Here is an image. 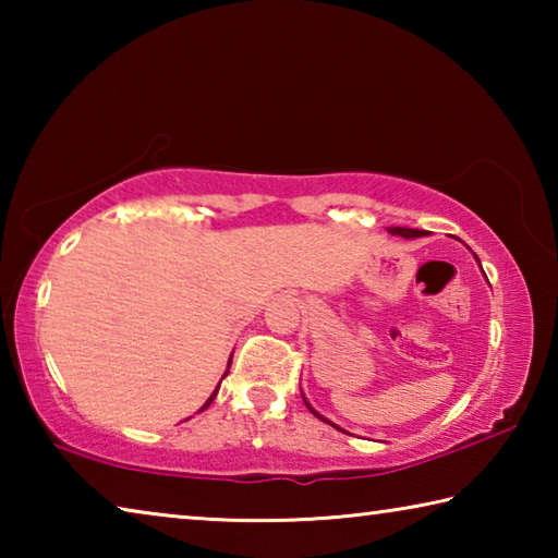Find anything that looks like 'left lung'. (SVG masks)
Returning a JSON list of instances; mask_svg holds the SVG:
<instances>
[{
  "label": "left lung",
  "instance_id": "1",
  "mask_svg": "<svg viewBox=\"0 0 558 558\" xmlns=\"http://www.w3.org/2000/svg\"><path fill=\"white\" fill-rule=\"evenodd\" d=\"M391 233H393V235H403V239H418V235H423V231H415V229H391ZM305 405H307L310 411H313V405H310L307 401H305ZM313 413L317 415V418H323V415H319L317 411H313ZM323 421L329 423L327 418H323ZM335 428H337V426H335Z\"/></svg>",
  "mask_w": 558,
  "mask_h": 558
}]
</instances>
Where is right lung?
Instances as JSON below:
<instances>
[{"label":"right lung","mask_w":558,"mask_h":558,"mask_svg":"<svg viewBox=\"0 0 558 558\" xmlns=\"http://www.w3.org/2000/svg\"><path fill=\"white\" fill-rule=\"evenodd\" d=\"M223 376H226V374H223ZM216 391H219V389H216ZM216 391H214V393H211V396H209V401H206V403H204V409H206V405H209V403H211V401H214V396H216ZM204 409H202V411H204Z\"/></svg>","instance_id":"obj_1"}]
</instances>
